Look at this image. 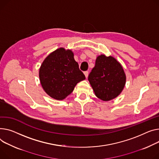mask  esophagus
I'll use <instances>...</instances> for the list:
<instances>
[{"label": "esophagus", "instance_id": "34e87169", "mask_svg": "<svg viewBox=\"0 0 159 159\" xmlns=\"http://www.w3.org/2000/svg\"><path fill=\"white\" fill-rule=\"evenodd\" d=\"M84 75H85L86 77V78H88V75H89V72H88V71H84Z\"/></svg>", "mask_w": 159, "mask_h": 159}]
</instances>
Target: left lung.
<instances>
[{
    "label": "left lung",
    "mask_w": 159,
    "mask_h": 159,
    "mask_svg": "<svg viewBox=\"0 0 159 159\" xmlns=\"http://www.w3.org/2000/svg\"><path fill=\"white\" fill-rule=\"evenodd\" d=\"M95 95L103 101L117 97L123 91L126 75L120 63L112 56L100 55L88 76Z\"/></svg>",
    "instance_id": "8db88e82"
}]
</instances>
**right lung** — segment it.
<instances>
[{"label":"right lung","instance_id":"add662e5","mask_svg":"<svg viewBox=\"0 0 159 159\" xmlns=\"http://www.w3.org/2000/svg\"><path fill=\"white\" fill-rule=\"evenodd\" d=\"M42 88L53 98L62 100L72 93L77 84L85 75L70 50L59 48L50 54L42 63L39 71Z\"/></svg>","mask_w":159,"mask_h":159}]
</instances>
